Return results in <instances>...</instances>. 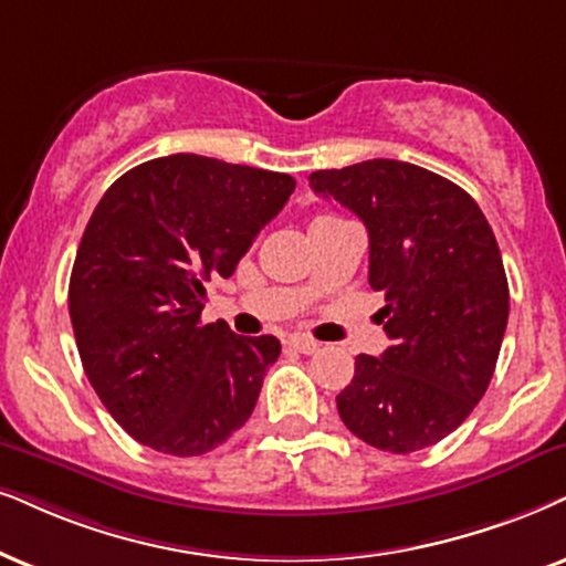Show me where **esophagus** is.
Masks as SVG:
<instances>
[{
  "label": "esophagus",
  "instance_id": "obj_1",
  "mask_svg": "<svg viewBox=\"0 0 566 566\" xmlns=\"http://www.w3.org/2000/svg\"><path fill=\"white\" fill-rule=\"evenodd\" d=\"M287 345L295 347L297 353H303V355H313L321 347L316 339H311V336H305V334H292L287 339Z\"/></svg>",
  "mask_w": 566,
  "mask_h": 566
}]
</instances>
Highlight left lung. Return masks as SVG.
I'll return each mask as SVG.
<instances>
[{"label": "left lung", "instance_id": "left-lung-1", "mask_svg": "<svg viewBox=\"0 0 566 566\" xmlns=\"http://www.w3.org/2000/svg\"><path fill=\"white\" fill-rule=\"evenodd\" d=\"M311 188L366 224L391 339L381 357H355L342 423L384 452L433 447L481 402L502 349L510 284L491 224L460 185L407 161L318 169Z\"/></svg>", "mask_w": 566, "mask_h": 566}]
</instances>
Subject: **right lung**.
<instances>
[{"label": "right lung", "instance_id": "1", "mask_svg": "<svg viewBox=\"0 0 566 566\" xmlns=\"http://www.w3.org/2000/svg\"><path fill=\"white\" fill-rule=\"evenodd\" d=\"M292 190L282 171L175 154L125 171L98 200L70 318L85 376L135 441L196 457L245 426L282 345L203 324V284L234 274Z\"/></svg>", "mask_w": 566, "mask_h": 566}]
</instances>
